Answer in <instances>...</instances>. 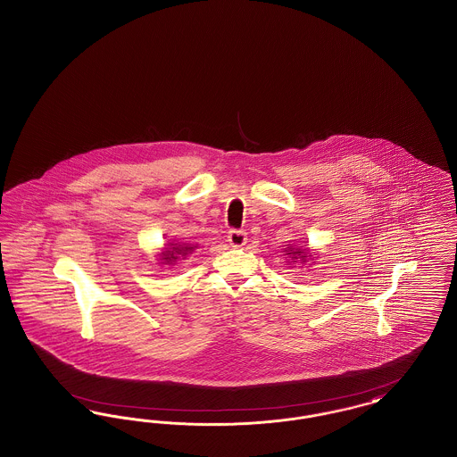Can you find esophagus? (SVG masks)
<instances>
[{"instance_id": "obj_1", "label": "esophagus", "mask_w": 457, "mask_h": 457, "mask_svg": "<svg viewBox=\"0 0 457 457\" xmlns=\"http://www.w3.org/2000/svg\"><path fill=\"white\" fill-rule=\"evenodd\" d=\"M228 242L231 243V246H243L246 243V233L242 229H231L228 233Z\"/></svg>"}]
</instances>
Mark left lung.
<instances>
[{"label":"left lung","mask_w":457,"mask_h":457,"mask_svg":"<svg viewBox=\"0 0 457 457\" xmlns=\"http://www.w3.org/2000/svg\"><path fill=\"white\" fill-rule=\"evenodd\" d=\"M287 252H288L287 255H290L292 262H296V261L307 262V257H311L307 252H303V250H300V248H292V246H288V250H287Z\"/></svg>","instance_id":"obj_1"}]
</instances>
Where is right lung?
Listing matches in <instances>:
<instances>
[{
    "label": "right lung",
    "instance_id": "1",
    "mask_svg": "<svg viewBox=\"0 0 457 457\" xmlns=\"http://www.w3.org/2000/svg\"><path fill=\"white\" fill-rule=\"evenodd\" d=\"M193 250H195V246L188 243H169L167 248L159 253V257H161L162 264H174L179 257L185 259Z\"/></svg>",
    "mask_w": 457,
    "mask_h": 457
}]
</instances>
